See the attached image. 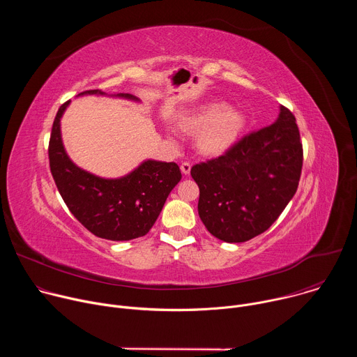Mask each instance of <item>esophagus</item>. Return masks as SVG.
Returning a JSON list of instances; mask_svg holds the SVG:
<instances>
[{
	"mask_svg": "<svg viewBox=\"0 0 357 357\" xmlns=\"http://www.w3.org/2000/svg\"><path fill=\"white\" fill-rule=\"evenodd\" d=\"M190 164L189 162H182V165H181V171H182V174L183 175H189V172H190Z\"/></svg>",
	"mask_w": 357,
	"mask_h": 357,
	"instance_id": "1",
	"label": "esophagus"
}]
</instances>
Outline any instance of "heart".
I'll list each match as a JSON object with an SVG mask.
<instances>
[{"label":"heart","instance_id":"obj_1","mask_svg":"<svg viewBox=\"0 0 357 357\" xmlns=\"http://www.w3.org/2000/svg\"><path fill=\"white\" fill-rule=\"evenodd\" d=\"M244 126V116L240 112L230 110L225 103L205 105L181 123L183 131L200 132L197 146L205 155L223 154L236 142Z\"/></svg>","mask_w":357,"mask_h":357}]
</instances>
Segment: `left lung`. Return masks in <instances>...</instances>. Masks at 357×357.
<instances>
[{
  "instance_id": "8db88e82",
  "label": "left lung",
  "mask_w": 357,
  "mask_h": 357,
  "mask_svg": "<svg viewBox=\"0 0 357 357\" xmlns=\"http://www.w3.org/2000/svg\"><path fill=\"white\" fill-rule=\"evenodd\" d=\"M301 169L299 130L294 114L281 106L275 123L245 135L225 155L192 167L199 218L222 241L256 237L295 195Z\"/></svg>"
}]
</instances>
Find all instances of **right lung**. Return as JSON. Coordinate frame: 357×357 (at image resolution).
<instances>
[{"label":"right lung","mask_w":357,"mask_h":357,"mask_svg":"<svg viewBox=\"0 0 357 357\" xmlns=\"http://www.w3.org/2000/svg\"><path fill=\"white\" fill-rule=\"evenodd\" d=\"M107 96L87 90L79 96ZM112 97L139 101L128 93ZM70 101L61 106L49 139V165L58 190L72 215L94 236L124 241L145 236L158 219L171 190L182 178L175 162L145 160L121 178H101L79 168L68 155L61 119Z\"/></svg>","instance_id":"1"}]
</instances>
